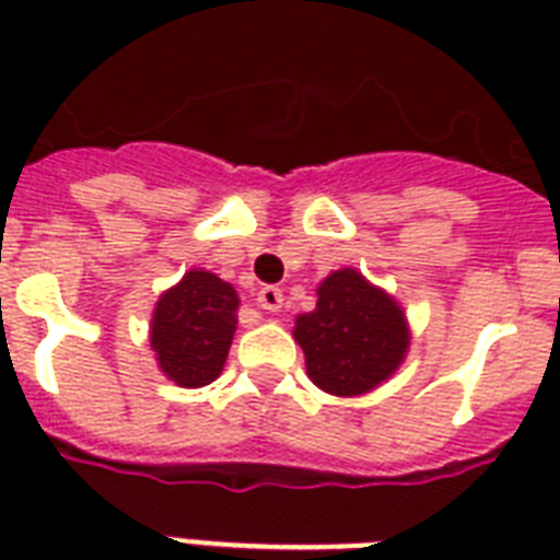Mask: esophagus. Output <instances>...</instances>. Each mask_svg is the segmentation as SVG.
I'll return each instance as SVG.
<instances>
[{
    "label": "esophagus",
    "mask_w": 560,
    "mask_h": 560,
    "mask_svg": "<svg viewBox=\"0 0 560 560\" xmlns=\"http://www.w3.org/2000/svg\"><path fill=\"white\" fill-rule=\"evenodd\" d=\"M281 305H284V293H281L279 288H261L258 290V307H264V311H270V314H276V311H281Z\"/></svg>",
    "instance_id": "esophagus-1"
}]
</instances>
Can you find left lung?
Masks as SVG:
<instances>
[{
  "label": "left lung",
  "mask_w": 560,
  "mask_h": 560,
  "mask_svg": "<svg viewBox=\"0 0 560 560\" xmlns=\"http://www.w3.org/2000/svg\"><path fill=\"white\" fill-rule=\"evenodd\" d=\"M316 307L296 316L293 337L307 377L328 395H363L389 381L409 349L407 316L358 270H334L316 288Z\"/></svg>",
  "instance_id": "obj_1"
}]
</instances>
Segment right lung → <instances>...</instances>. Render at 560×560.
<instances>
[{
    "label": "right lung",
    "instance_id": "add662e5",
    "mask_svg": "<svg viewBox=\"0 0 560 560\" xmlns=\"http://www.w3.org/2000/svg\"><path fill=\"white\" fill-rule=\"evenodd\" d=\"M237 328V293L209 270H188L153 307L151 349L177 386H206L223 372Z\"/></svg>",
    "mask_w": 560,
    "mask_h": 560
}]
</instances>
